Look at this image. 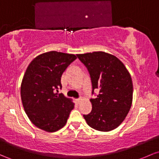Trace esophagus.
Segmentation results:
<instances>
[{
	"instance_id": "1",
	"label": "esophagus",
	"mask_w": 159,
	"mask_h": 159,
	"mask_svg": "<svg viewBox=\"0 0 159 159\" xmlns=\"http://www.w3.org/2000/svg\"><path fill=\"white\" fill-rule=\"evenodd\" d=\"M75 101H76L77 103H79V102H81V98H79V99H75Z\"/></svg>"
}]
</instances>
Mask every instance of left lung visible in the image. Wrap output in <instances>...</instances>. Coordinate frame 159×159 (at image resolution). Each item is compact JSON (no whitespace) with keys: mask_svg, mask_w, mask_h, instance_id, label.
Returning a JSON list of instances; mask_svg holds the SVG:
<instances>
[{"mask_svg":"<svg viewBox=\"0 0 159 159\" xmlns=\"http://www.w3.org/2000/svg\"><path fill=\"white\" fill-rule=\"evenodd\" d=\"M91 78L92 88L99 89L90 99L92 111L84 118L90 128L110 131L126 118L133 100V82L125 66L114 55L102 51L77 54Z\"/></svg>","mask_w":159,"mask_h":159,"instance_id":"8db88e82","label":"left lung"}]
</instances>
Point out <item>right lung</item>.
<instances>
[{"instance_id": "right-lung-1", "label": "right lung", "mask_w": 159, "mask_h": 159, "mask_svg": "<svg viewBox=\"0 0 159 159\" xmlns=\"http://www.w3.org/2000/svg\"><path fill=\"white\" fill-rule=\"evenodd\" d=\"M74 54L50 51L40 54L30 62L21 84V99L30 121L38 128L55 132L66 125L75 103L62 93L61 77Z\"/></svg>"}]
</instances>
